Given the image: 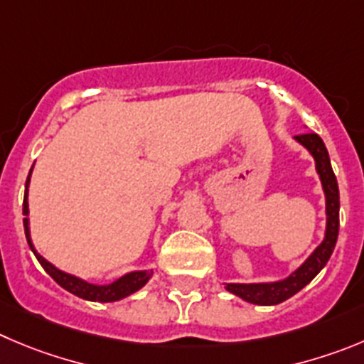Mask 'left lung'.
I'll return each mask as SVG.
<instances>
[{"label":"left lung","mask_w":364,"mask_h":364,"mask_svg":"<svg viewBox=\"0 0 364 364\" xmlns=\"http://www.w3.org/2000/svg\"><path fill=\"white\" fill-rule=\"evenodd\" d=\"M294 141L300 144L314 159L316 174L320 178L321 190L325 196V233L323 240L314 247L307 259L285 278L274 282H253V284H224V289L235 296L242 298L255 305H277L294 296L301 291L316 274L327 266L334 251L339 232V188L332 171L331 158L323 140L316 132L294 136Z\"/></svg>","instance_id":"8db88e82"}]
</instances>
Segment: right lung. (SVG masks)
<instances>
[{
    "label": "right lung",
    "mask_w": 364,
    "mask_h": 364,
    "mask_svg": "<svg viewBox=\"0 0 364 364\" xmlns=\"http://www.w3.org/2000/svg\"><path fill=\"white\" fill-rule=\"evenodd\" d=\"M32 171L33 165L30 168L28 179H26V186H25V201H23V224H25V235L26 240H28V246L32 250V253L36 255V259L39 260L41 266L44 267V271L57 282V284L63 287V289L70 291L71 294L75 296L82 298V300L87 301H102V304H109V301H118L124 300V298L131 296L134 294L136 291H140L152 277V269H140V271H131V273L124 274V277L117 278L111 284H91V282L84 280L80 277H75V274L66 273V271L59 269L57 266H53L52 262L44 259L43 255L36 250L32 242V233H30V206H28V188H30V178H32Z\"/></svg>",
    "instance_id": "right-lung-1"
}]
</instances>
